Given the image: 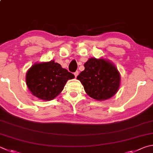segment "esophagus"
<instances>
[{
  "label": "esophagus",
  "mask_w": 153,
  "mask_h": 153,
  "mask_svg": "<svg viewBox=\"0 0 153 153\" xmlns=\"http://www.w3.org/2000/svg\"><path fill=\"white\" fill-rule=\"evenodd\" d=\"M78 74H79V71H76V72H75L74 73V75H75V77H77V76H78Z\"/></svg>",
  "instance_id": "esophagus-1"
}]
</instances>
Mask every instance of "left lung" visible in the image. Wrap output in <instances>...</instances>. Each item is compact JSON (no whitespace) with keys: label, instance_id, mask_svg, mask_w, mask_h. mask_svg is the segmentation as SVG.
Listing matches in <instances>:
<instances>
[{"label":"left lung","instance_id":"left-lung-1","mask_svg":"<svg viewBox=\"0 0 153 153\" xmlns=\"http://www.w3.org/2000/svg\"><path fill=\"white\" fill-rule=\"evenodd\" d=\"M85 69L77 79L81 82L88 96L97 100L110 98L117 92L120 82L114 65L103 59L90 58L84 64Z\"/></svg>","mask_w":153,"mask_h":153}]
</instances>
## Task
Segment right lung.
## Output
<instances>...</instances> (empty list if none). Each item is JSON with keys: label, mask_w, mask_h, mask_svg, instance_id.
Here are the masks:
<instances>
[{"label": "right lung", "mask_w": 153, "mask_h": 153, "mask_svg": "<svg viewBox=\"0 0 153 153\" xmlns=\"http://www.w3.org/2000/svg\"><path fill=\"white\" fill-rule=\"evenodd\" d=\"M75 76L54 61L34 64L26 75L27 87L33 95L43 100H51L59 95L68 79Z\"/></svg>", "instance_id": "1"}]
</instances>
